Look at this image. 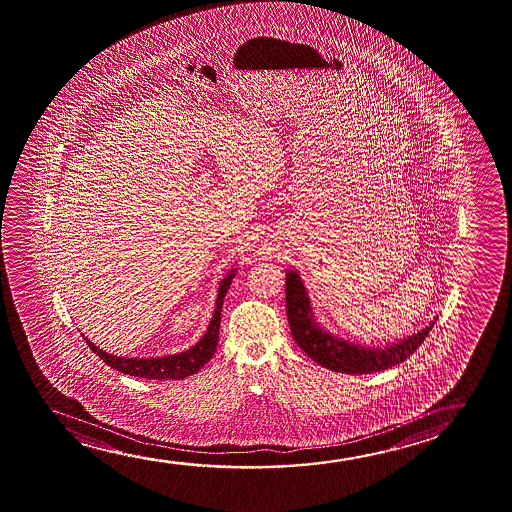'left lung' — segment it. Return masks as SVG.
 <instances>
[{
	"instance_id": "left-lung-1",
	"label": "left lung",
	"mask_w": 512,
	"mask_h": 512,
	"mask_svg": "<svg viewBox=\"0 0 512 512\" xmlns=\"http://www.w3.org/2000/svg\"><path fill=\"white\" fill-rule=\"evenodd\" d=\"M286 309L291 335L303 353L321 367L351 375L374 374L404 363L425 342L433 324L439 319L435 316L418 333L396 339L395 342H384L379 346L367 342L361 344L360 340L353 342L344 339L326 330L317 321L310 303L309 291L295 268L286 270Z\"/></svg>"
}]
</instances>
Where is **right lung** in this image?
<instances>
[{"label": "right lung", "instance_id": "right-lung-1", "mask_svg": "<svg viewBox=\"0 0 512 512\" xmlns=\"http://www.w3.org/2000/svg\"><path fill=\"white\" fill-rule=\"evenodd\" d=\"M237 274V268H231L228 274L224 275L223 281L217 289L216 309L212 314L207 332L203 333L202 339L196 342L195 346L189 347L186 351L177 354H166L156 358H128V356H117L108 354L94 346L91 340L84 337L87 346L91 347L93 353L98 354L101 360L107 363L108 367L119 370L123 374L142 377V379H154V381H166V379H184L193 375L200 368L209 363L212 354L216 353L217 340H219V326H221V310H223L224 296L230 289L231 281Z\"/></svg>", "mask_w": 512, "mask_h": 512}]
</instances>
